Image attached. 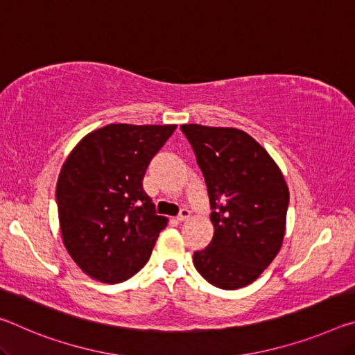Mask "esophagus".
<instances>
[{"instance_id": "1", "label": "esophagus", "mask_w": 355, "mask_h": 355, "mask_svg": "<svg viewBox=\"0 0 355 355\" xmlns=\"http://www.w3.org/2000/svg\"><path fill=\"white\" fill-rule=\"evenodd\" d=\"M191 218V211L188 208H183L182 211H180V214L177 216V219L180 220V222H183V220H188Z\"/></svg>"}]
</instances>
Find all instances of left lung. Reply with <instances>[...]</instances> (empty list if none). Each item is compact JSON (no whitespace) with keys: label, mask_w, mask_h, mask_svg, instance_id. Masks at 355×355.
<instances>
[{"label":"left lung","mask_w":355,"mask_h":355,"mask_svg":"<svg viewBox=\"0 0 355 355\" xmlns=\"http://www.w3.org/2000/svg\"><path fill=\"white\" fill-rule=\"evenodd\" d=\"M205 177L214 235L194 252L200 275L222 290L260 277L284 243L290 191L266 150L236 128L182 125Z\"/></svg>","instance_id":"obj_1"}]
</instances>
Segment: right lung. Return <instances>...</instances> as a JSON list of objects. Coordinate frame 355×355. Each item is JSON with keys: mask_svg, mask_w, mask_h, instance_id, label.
Returning <instances> with one entry per match:
<instances>
[{"mask_svg": "<svg viewBox=\"0 0 355 355\" xmlns=\"http://www.w3.org/2000/svg\"><path fill=\"white\" fill-rule=\"evenodd\" d=\"M177 125L111 123L83 137L62 164L56 202L65 249L84 274L120 284L141 271L167 218L142 188Z\"/></svg>", "mask_w": 355, "mask_h": 355, "instance_id": "add662e5", "label": "right lung"}]
</instances>
